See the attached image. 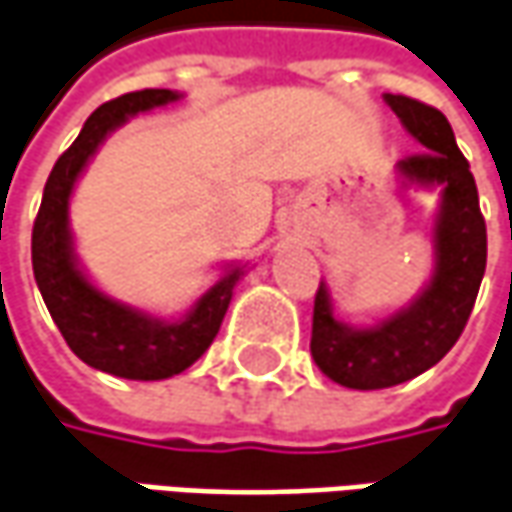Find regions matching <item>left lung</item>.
<instances>
[{"label": "left lung", "instance_id": "left-lung-1", "mask_svg": "<svg viewBox=\"0 0 512 512\" xmlns=\"http://www.w3.org/2000/svg\"><path fill=\"white\" fill-rule=\"evenodd\" d=\"M403 128L426 148L398 162L403 184L443 187L434 224V274L423 294L370 328L333 316L328 285L314 300L311 356L330 381L350 389H387L434 367L457 344L474 311L488 263V229L468 159L446 114L406 95H384Z\"/></svg>", "mask_w": 512, "mask_h": 512}]
</instances>
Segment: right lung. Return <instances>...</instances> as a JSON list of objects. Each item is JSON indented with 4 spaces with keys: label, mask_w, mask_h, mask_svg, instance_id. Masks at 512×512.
I'll use <instances>...</instances> for the list:
<instances>
[{
    "label": "right lung",
    "mask_w": 512,
    "mask_h": 512,
    "mask_svg": "<svg viewBox=\"0 0 512 512\" xmlns=\"http://www.w3.org/2000/svg\"><path fill=\"white\" fill-rule=\"evenodd\" d=\"M179 97V92L170 89H142L114 97L92 111L78 139L58 156L33 224V274L69 350L89 367L131 381H162L204 356L224 322L232 288L243 274L241 266L227 269L182 319L165 322L106 297L89 283L72 252L69 196L86 162L128 117L168 106Z\"/></svg>",
    "instance_id": "right-lung-1"
}]
</instances>
